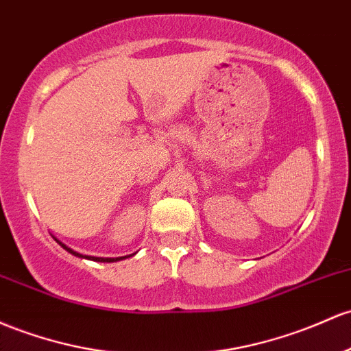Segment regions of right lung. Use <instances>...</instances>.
<instances>
[{
    "instance_id": "1",
    "label": "right lung",
    "mask_w": 351,
    "mask_h": 351,
    "mask_svg": "<svg viewBox=\"0 0 351 351\" xmlns=\"http://www.w3.org/2000/svg\"><path fill=\"white\" fill-rule=\"evenodd\" d=\"M56 240V238H55ZM58 243H60L61 246H63L64 250H66L68 253H71V255H75V256H78V258H88V260H93V261H101V263H111V261H119V260H125V258H128V256H132V255H126V256H119V258H99V256H88V255H82V253H78V252H75V250H71V248H68L66 245L64 243H61L60 240H56ZM134 255V253H133Z\"/></svg>"
}]
</instances>
